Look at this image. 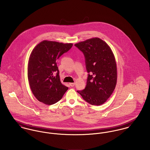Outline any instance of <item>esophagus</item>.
I'll return each mask as SVG.
<instances>
[{
  "instance_id": "obj_1",
  "label": "esophagus",
  "mask_w": 150,
  "mask_h": 150,
  "mask_svg": "<svg viewBox=\"0 0 150 150\" xmlns=\"http://www.w3.org/2000/svg\"><path fill=\"white\" fill-rule=\"evenodd\" d=\"M69 85L71 86H74V85H75V83H70Z\"/></svg>"
}]
</instances>
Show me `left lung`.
Returning a JSON list of instances; mask_svg holds the SVG:
<instances>
[{
    "label": "left lung",
    "instance_id": "1",
    "mask_svg": "<svg viewBox=\"0 0 150 150\" xmlns=\"http://www.w3.org/2000/svg\"><path fill=\"white\" fill-rule=\"evenodd\" d=\"M74 45L84 55L88 73L85 89L77 92L89 104L102 105L110 98L117 84V65L113 53L107 43L96 38Z\"/></svg>",
    "mask_w": 150,
    "mask_h": 150
}]
</instances>
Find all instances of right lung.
Masks as SVG:
<instances>
[{
	"label": "right lung",
	"instance_id": "1",
	"mask_svg": "<svg viewBox=\"0 0 150 150\" xmlns=\"http://www.w3.org/2000/svg\"><path fill=\"white\" fill-rule=\"evenodd\" d=\"M73 44L44 40L33 50L28 67L30 89L36 98L45 105H53L60 100L68 87L59 79L57 60L67 52Z\"/></svg>",
	"mask_w": 150,
	"mask_h": 150
}]
</instances>
